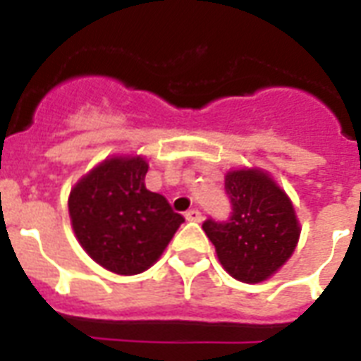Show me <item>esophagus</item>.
I'll list each match as a JSON object with an SVG mask.
<instances>
[{
	"mask_svg": "<svg viewBox=\"0 0 361 361\" xmlns=\"http://www.w3.org/2000/svg\"><path fill=\"white\" fill-rule=\"evenodd\" d=\"M185 219L195 221V223H200V221H202V214H200V209L192 208V209H189V212H185Z\"/></svg>",
	"mask_w": 361,
	"mask_h": 361,
	"instance_id": "34e87169",
	"label": "esophagus"
}]
</instances>
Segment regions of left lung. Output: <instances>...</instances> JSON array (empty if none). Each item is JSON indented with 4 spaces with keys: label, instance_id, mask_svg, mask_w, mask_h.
Returning <instances> with one entry per match:
<instances>
[{
    "label": "left lung",
    "instance_id": "1",
    "mask_svg": "<svg viewBox=\"0 0 361 361\" xmlns=\"http://www.w3.org/2000/svg\"><path fill=\"white\" fill-rule=\"evenodd\" d=\"M231 215L206 219L202 228L228 274L260 283L290 258L300 238L290 200L260 170H234L225 178Z\"/></svg>",
    "mask_w": 361,
    "mask_h": 361
}]
</instances>
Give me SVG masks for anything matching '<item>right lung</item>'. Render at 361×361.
<instances>
[{"label":"right lung","mask_w":361,"mask_h":361,"mask_svg":"<svg viewBox=\"0 0 361 361\" xmlns=\"http://www.w3.org/2000/svg\"><path fill=\"white\" fill-rule=\"evenodd\" d=\"M146 172L142 157L110 159L71 191L76 238L95 262L114 274L149 268L185 221L163 195L147 191Z\"/></svg>","instance_id":"add662e5"}]
</instances>
